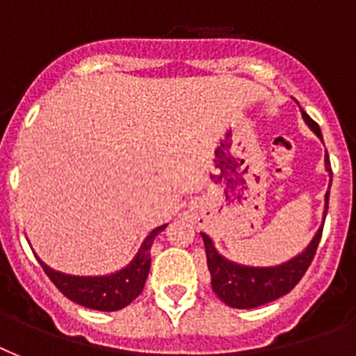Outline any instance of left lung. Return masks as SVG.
I'll list each match as a JSON object with an SVG mask.
<instances>
[{
    "mask_svg": "<svg viewBox=\"0 0 356 356\" xmlns=\"http://www.w3.org/2000/svg\"><path fill=\"white\" fill-rule=\"evenodd\" d=\"M303 120L321 138V131L318 127V123L310 118L307 113H303ZM325 170L329 172V177L332 181L331 162H329L327 153ZM329 188H331V184H329ZM327 209H329V190H327L325 194L323 222H325ZM321 231H323V227L318 229V233L312 238V242L305 248L303 253H299L298 257H293V259H290L284 264L270 266V268H254V266L236 264L233 260L225 259L223 254L218 253L212 238L209 234L201 233L203 242H205L207 266H209V271H211L212 290H214L218 298L222 299L223 303L233 307V309H254V307H260V305H266L270 303V301L282 298L284 293L290 292L301 281L305 271L309 270L310 262L314 259L316 249H318V243H320Z\"/></svg>",
    "mask_w": 356,
    "mask_h": 356,
    "instance_id": "left-lung-1",
    "label": "left lung"
}]
</instances>
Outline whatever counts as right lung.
<instances>
[{
	"label": "right lung",
	"instance_id": "add662e5",
	"mask_svg": "<svg viewBox=\"0 0 356 356\" xmlns=\"http://www.w3.org/2000/svg\"><path fill=\"white\" fill-rule=\"evenodd\" d=\"M166 225L153 229L140 245L138 253L125 268L111 275L97 277H79L60 273L51 270L49 266L44 264L38 257V262L46 271V275L51 282L74 303L86 307L92 310H103V312H114L123 307H127L131 301L138 298L144 290L145 279L149 275L151 268V245L153 240Z\"/></svg>",
	"mask_w": 356,
	"mask_h": 356
}]
</instances>
